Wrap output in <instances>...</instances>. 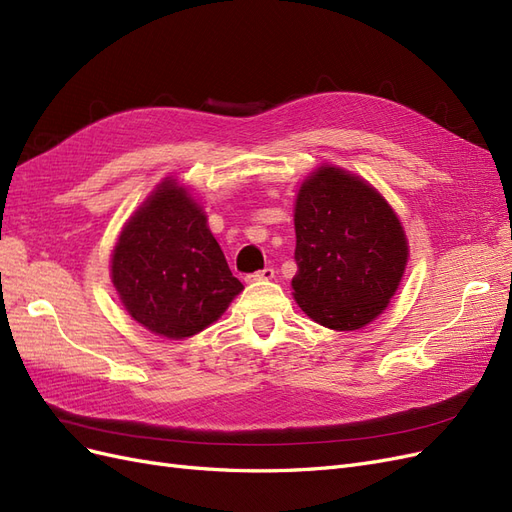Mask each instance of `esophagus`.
Masks as SVG:
<instances>
[{"label": "esophagus", "mask_w": 512, "mask_h": 512, "mask_svg": "<svg viewBox=\"0 0 512 512\" xmlns=\"http://www.w3.org/2000/svg\"><path fill=\"white\" fill-rule=\"evenodd\" d=\"M275 277V269L273 267H265V269H260V271H256V273H247L245 275V282L247 284H252V282H267V280H273Z\"/></svg>", "instance_id": "obj_1"}]
</instances>
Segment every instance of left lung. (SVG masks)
Instances as JSON below:
<instances>
[{
	"instance_id": "left-lung-1",
	"label": "left lung",
	"mask_w": 512,
	"mask_h": 512,
	"mask_svg": "<svg viewBox=\"0 0 512 512\" xmlns=\"http://www.w3.org/2000/svg\"><path fill=\"white\" fill-rule=\"evenodd\" d=\"M294 299L318 324L356 331L389 305L408 262L395 211L363 179L322 166L294 205Z\"/></svg>"
}]
</instances>
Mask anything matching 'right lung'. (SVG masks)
I'll return each mask as SVG.
<instances>
[{"label":"right lung","instance_id":"obj_1","mask_svg":"<svg viewBox=\"0 0 512 512\" xmlns=\"http://www.w3.org/2000/svg\"><path fill=\"white\" fill-rule=\"evenodd\" d=\"M111 273L128 314L168 339L203 331L243 290L205 213L175 181H164L123 226Z\"/></svg>","mask_w":512,"mask_h":512}]
</instances>
